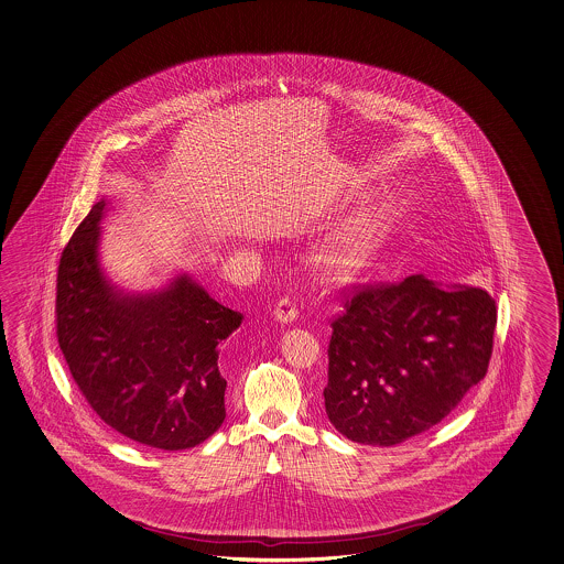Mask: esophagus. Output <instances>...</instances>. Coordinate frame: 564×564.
Segmentation results:
<instances>
[{"instance_id":"obj_1","label":"esophagus","mask_w":564,"mask_h":564,"mask_svg":"<svg viewBox=\"0 0 564 564\" xmlns=\"http://www.w3.org/2000/svg\"><path fill=\"white\" fill-rule=\"evenodd\" d=\"M273 317H275V322H279V324H291V322H295V317H297L295 303L291 302L289 297H283L281 302L276 303Z\"/></svg>"}]
</instances>
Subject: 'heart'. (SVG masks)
Returning a JSON list of instances; mask_svg holds the SVG:
<instances>
[{
	"instance_id": "b5f03b06",
	"label": "heart",
	"mask_w": 564,
	"mask_h": 564,
	"mask_svg": "<svg viewBox=\"0 0 564 564\" xmlns=\"http://www.w3.org/2000/svg\"><path fill=\"white\" fill-rule=\"evenodd\" d=\"M408 209V202L401 197L381 199L360 209L352 220H348L344 228L332 234L324 242L319 252L324 269L336 275L355 269L372 248L379 247V242L395 228Z\"/></svg>"
}]
</instances>
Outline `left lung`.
Returning a JSON list of instances; mask_svg holds the SVG:
<instances>
[{"label": "left lung", "mask_w": 564, "mask_h": 564, "mask_svg": "<svg viewBox=\"0 0 564 564\" xmlns=\"http://www.w3.org/2000/svg\"><path fill=\"white\" fill-rule=\"evenodd\" d=\"M495 324V300L481 288L412 275L360 291L332 324V426L367 446H395L436 426L485 377Z\"/></svg>", "instance_id": "obj_1"}]
</instances>
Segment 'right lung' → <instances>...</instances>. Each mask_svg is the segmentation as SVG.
<instances>
[{"label":"right lung","instance_id":"obj_1","mask_svg":"<svg viewBox=\"0 0 564 564\" xmlns=\"http://www.w3.org/2000/svg\"><path fill=\"white\" fill-rule=\"evenodd\" d=\"M101 197L70 236L56 279V334L70 375L116 432L161 451L209 438L226 417L220 346L242 314L189 273L128 291L101 264Z\"/></svg>","mask_w":564,"mask_h":564}]
</instances>
